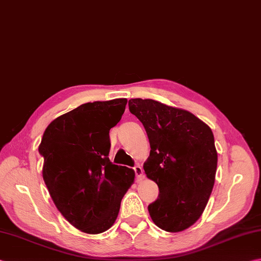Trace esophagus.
<instances>
[{
  "label": "esophagus",
  "mask_w": 261,
  "mask_h": 261,
  "mask_svg": "<svg viewBox=\"0 0 261 261\" xmlns=\"http://www.w3.org/2000/svg\"><path fill=\"white\" fill-rule=\"evenodd\" d=\"M134 171L136 173L137 180H141V178L144 177V171H142V167L140 165H136L134 167Z\"/></svg>",
  "instance_id": "1"
}]
</instances>
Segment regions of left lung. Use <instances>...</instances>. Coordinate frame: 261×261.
I'll return each mask as SVG.
<instances>
[{"instance_id":"obj_1","label":"left lung","mask_w":261,"mask_h":261,"mask_svg":"<svg viewBox=\"0 0 261 261\" xmlns=\"http://www.w3.org/2000/svg\"><path fill=\"white\" fill-rule=\"evenodd\" d=\"M129 110L147 132L151 149L144 170L160 189L148 212L164 231H183L201 216L215 182L211 127L190 112L152 99L132 98Z\"/></svg>"}]
</instances>
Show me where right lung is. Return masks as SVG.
Returning <instances> with one entry per match:
<instances>
[{
	"label": "right lung",
	"instance_id": "obj_1",
	"mask_svg": "<svg viewBox=\"0 0 261 261\" xmlns=\"http://www.w3.org/2000/svg\"><path fill=\"white\" fill-rule=\"evenodd\" d=\"M125 98L86 103L46 127L38 148L43 177L56 208L88 234L105 232L119 215L135 172L110 161V130L124 113Z\"/></svg>",
	"mask_w": 261,
	"mask_h": 261
}]
</instances>
